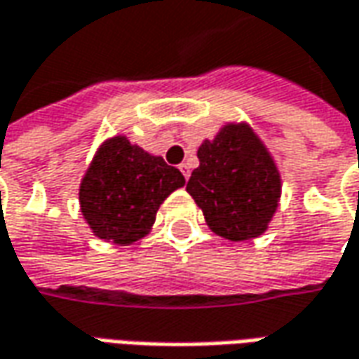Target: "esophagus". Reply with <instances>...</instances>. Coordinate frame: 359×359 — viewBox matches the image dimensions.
I'll return each mask as SVG.
<instances>
[{
  "mask_svg": "<svg viewBox=\"0 0 359 359\" xmlns=\"http://www.w3.org/2000/svg\"><path fill=\"white\" fill-rule=\"evenodd\" d=\"M179 168H180V172L184 175V179H189V177H191V168H189V165H187V163H182Z\"/></svg>",
  "mask_w": 359,
  "mask_h": 359,
  "instance_id": "34e87169",
  "label": "esophagus"
}]
</instances>
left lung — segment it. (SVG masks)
Returning a JSON list of instances; mask_svg holds the SVG:
<instances>
[{
	"label": "left lung",
	"instance_id": "8db88e82",
	"mask_svg": "<svg viewBox=\"0 0 359 359\" xmlns=\"http://www.w3.org/2000/svg\"><path fill=\"white\" fill-rule=\"evenodd\" d=\"M201 165L187 191L208 229L230 242L262 236L276 215L282 177L274 156L246 121H230L196 151Z\"/></svg>",
	"mask_w": 359,
	"mask_h": 359
}]
</instances>
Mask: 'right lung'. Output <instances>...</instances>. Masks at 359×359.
Segmentation results:
<instances>
[{"mask_svg": "<svg viewBox=\"0 0 359 359\" xmlns=\"http://www.w3.org/2000/svg\"><path fill=\"white\" fill-rule=\"evenodd\" d=\"M180 187L179 168L115 135L99 144L81 179V215L97 238L129 246L151 232L158 206Z\"/></svg>", "mask_w": 359, "mask_h": 359, "instance_id": "1", "label": "right lung"}]
</instances>
